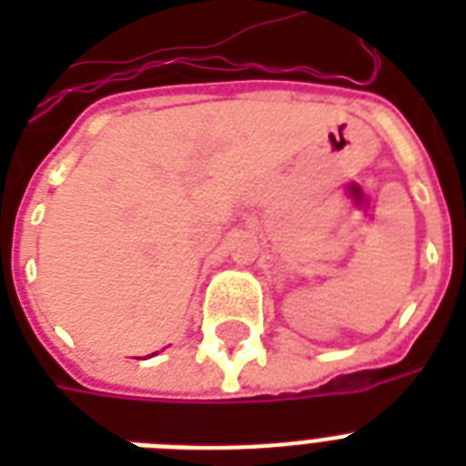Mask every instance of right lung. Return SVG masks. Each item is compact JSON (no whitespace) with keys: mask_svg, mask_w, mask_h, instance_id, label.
Masks as SVG:
<instances>
[{"mask_svg":"<svg viewBox=\"0 0 466 466\" xmlns=\"http://www.w3.org/2000/svg\"><path fill=\"white\" fill-rule=\"evenodd\" d=\"M152 355H155V353H152Z\"/></svg>","mask_w":466,"mask_h":466,"instance_id":"1","label":"right lung"}]
</instances>
